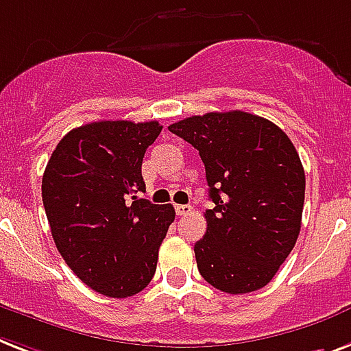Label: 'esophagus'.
Returning <instances> with one entry per match:
<instances>
[{
	"instance_id": "esophagus-1",
	"label": "esophagus",
	"mask_w": 351,
	"mask_h": 351,
	"mask_svg": "<svg viewBox=\"0 0 351 351\" xmlns=\"http://www.w3.org/2000/svg\"><path fill=\"white\" fill-rule=\"evenodd\" d=\"M192 210L193 208L190 204H178V206H176V212H178V215H181V217L192 214Z\"/></svg>"
}]
</instances>
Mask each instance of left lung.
<instances>
[{
    "instance_id": "1",
    "label": "left lung",
    "mask_w": 351,
    "mask_h": 351,
    "mask_svg": "<svg viewBox=\"0 0 351 351\" xmlns=\"http://www.w3.org/2000/svg\"><path fill=\"white\" fill-rule=\"evenodd\" d=\"M168 130L199 150L215 204L193 246L199 274L232 295L266 287L301 230L306 181L290 137L241 110L186 117Z\"/></svg>"
}]
</instances>
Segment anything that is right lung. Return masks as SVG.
<instances>
[{"instance_id": "1", "label": "right lung", "mask_w": 351, "mask_h": 351, "mask_svg": "<svg viewBox=\"0 0 351 351\" xmlns=\"http://www.w3.org/2000/svg\"><path fill=\"white\" fill-rule=\"evenodd\" d=\"M158 121H96L70 130L50 156L41 195L56 248L69 268L106 297L136 295L152 281L172 204L139 199Z\"/></svg>"}]
</instances>
